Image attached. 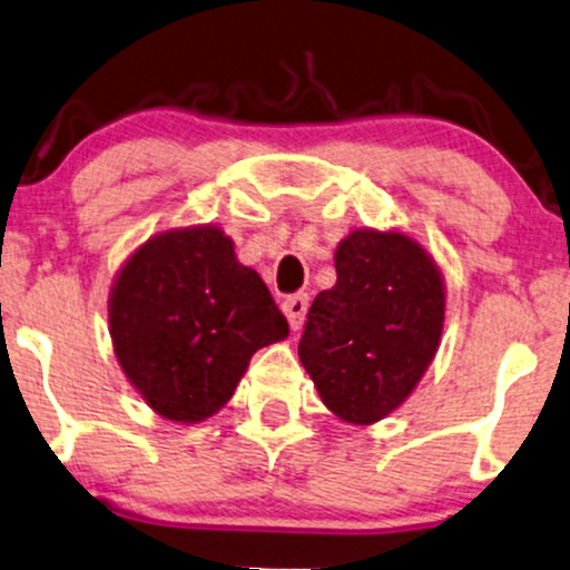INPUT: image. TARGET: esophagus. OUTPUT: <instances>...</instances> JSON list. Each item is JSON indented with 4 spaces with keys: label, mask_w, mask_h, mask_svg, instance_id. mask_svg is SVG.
I'll return each mask as SVG.
<instances>
[{
    "label": "esophagus",
    "mask_w": 570,
    "mask_h": 570,
    "mask_svg": "<svg viewBox=\"0 0 570 570\" xmlns=\"http://www.w3.org/2000/svg\"><path fill=\"white\" fill-rule=\"evenodd\" d=\"M307 302H309L307 294H289V297L281 302V309H284V315L289 318V326L294 331L302 326V318H305L307 313Z\"/></svg>",
    "instance_id": "esophagus-1"
}]
</instances>
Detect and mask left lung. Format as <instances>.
<instances>
[{
	"label": "left lung",
	"instance_id": "8db88e82",
	"mask_svg": "<svg viewBox=\"0 0 570 570\" xmlns=\"http://www.w3.org/2000/svg\"><path fill=\"white\" fill-rule=\"evenodd\" d=\"M336 284L307 309L299 360L323 405L376 423L407 400L436 355L442 273L397 232H352L336 249Z\"/></svg>",
	"mask_w": 570,
	"mask_h": 570
}]
</instances>
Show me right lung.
Segmentation results:
<instances>
[{
	"instance_id": "1",
	"label": "right lung",
	"mask_w": 570,
	"mask_h": 570,
	"mask_svg": "<svg viewBox=\"0 0 570 570\" xmlns=\"http://www.w3.org/2000/svg\"><path fill=\"white\" fill-rule=\"evenodd\" d=\"M110 334L147 405L197 423L232 400L249 357L289 323L263 278L236 261L234 242L199 226L134 252L110 294Z\"/></svg>"
}]
</instances>
